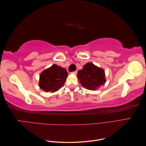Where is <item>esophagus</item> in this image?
<instances>
[{"mask_svg":"<svg viewBox=\"0 0 146 146\" xmlns=\"http://www.w3.org/2000/svg\"><path fill=\"white\" fill-rule=\"evenodd\" d=\"M72 74H77V70H75V71H73L72 72Z\"/></svg>","mask_w":146,"mask_h":146,"instance_id":"obj_1","label":"esophagus"}]
</instances>
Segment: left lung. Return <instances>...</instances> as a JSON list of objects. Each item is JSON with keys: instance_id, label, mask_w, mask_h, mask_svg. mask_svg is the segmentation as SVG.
Instances as JSON below:
<instances>
[{"instance_id": "left-lung-1", "label": "left lung", "mask_w": 146, "mask_h": 146, "mask_svg": "<svg viewBox=\"0 0 146 146\" xmlns=\"http://www.w3.org/2000/svg\"><path fill=\"white\" fill-rule=\"evenodd\" d=\"M77 77L82 86L90 90H96L106 82L104 70L92 63L84 65L78 70Z\"/></svg>"}]
</instances>
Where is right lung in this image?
<instances>
[{
  "instance_id": "add662e5",
  "label": "right lung",
  "mask_w": 146,
  "mask_h": 146,
  "mask_svg": "<svg viewBox=\"0 0 146 146\" xmlns=\"http://www.w3.org/2000/svg\"><path fill=\"white\" fill-rule=\"evenodd\" d=\"M67 77V70L60 66L53 64L41 73L39 86L46 92H54L64 85Z\"/></svg>"
}]
</instances>
